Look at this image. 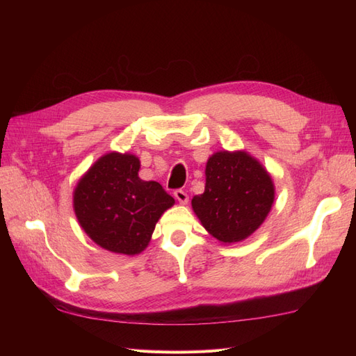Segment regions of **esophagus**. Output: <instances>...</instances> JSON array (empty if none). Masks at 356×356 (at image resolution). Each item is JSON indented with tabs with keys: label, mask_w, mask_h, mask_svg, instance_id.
<instances>
[{
	"label": "esophagus",
	"mask_w": 356,
	"mask_h": 356,
	"mask_svg": "<svg viewBox=\"0 0 356 356\" xmlns=\"http://www.w3.org/2000/svg\"><path fill=\"white\" fill-rule=\"evenodd\" d=\"M174 196H175V199H177L179 203H182V204H186V203L188 202L187 193H186L184 190H181V188H178V190L174 191Z\"/></svg>",
	"instance_id": "obj_1"
}]
</instances>
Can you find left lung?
<instances>
[{
    "label": "left lung",
    "mask_w": 356,
    "mask_h": 356,
    "mask_svg": "<svg viewBox=\"0 0 356 356\" xmlns=\"http://www.w3.org/2000/svg\"><path fill=\"white\" fill-rule=\"evenodd\" d=\"M204 175V191L191 200L202 225L222 243L246 239L272 209V177L246 152L225 149L208 159Z\"/></svg>",
    "instance_id": "left-lung-1"
}]
</instances>
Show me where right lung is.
Instances as JSON below:
<instances>
[{
  "instance_id": "obj_1",
  "label": "right lung",
  "mask_w": 356,
  "mask_h": 356,
  "mask_svg": "<svg viewBox=\"0 0 356 356\" xmlns=\"http://www.w3.org/2000/svg\"><path fill=\"white\" fill-rule=\"evenodd\" d=\"M139 159L108 153L95 161L74 190V211L81 229L106 251L143 252L156 222L175 203L159 182L138 177Z\"/></svg>"
}]
</instances>
